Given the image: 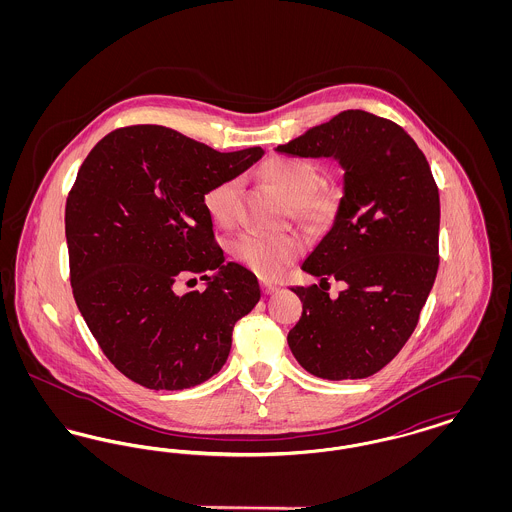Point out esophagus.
<instances>
[{
	"mask_svg": "<svg viewBox=\"0 0 512 512\" xmlns=\"http://www.w3.org/2000/svg\"><path fill=\"white\" fill-rule=\"evenodd\" d=\"M261 290L265 295H270V293L278 292V286L274 284V282H268V280H261Z\"/></svg>",
	"mask_w": 512,
	"mask_h": 512,
	"instance_id": "esophagus-1",
	"label": "esophagus"
}]
</instances>
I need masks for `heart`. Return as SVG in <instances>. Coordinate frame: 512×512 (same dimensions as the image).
Masks as SVG:
<instances>
[{"mask_svg": "<svg viewBox=\"0 0 512 512\" xmlns=\"http://www.w3.org/2000/svg\"><path fill=\"white\" fill-rule=\"evenodd\" d=\"M261 176L290 203L293 217L313 226H326L338 209V194L318 188L317 167L305 159L272 157L261 167ZM240 190L238 178H226L203 195V207L220 228H228L236 219V199ZM303 251L299 234H263L244 232L230 244L234 261L251 272L274 278L293 263Z\"/></svg>", "mask_w": 512, "mask_h": 512, "instance_id": "1", "label": "heart"}]
</instances>
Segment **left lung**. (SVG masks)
Masks as SVG:
<instances>
[{
    "label": "left lung",
    "mask_w": 512,
    "mask_h": 512,
    "mask_svg": "<svg viewBox=\"0 0 512 512\" xmlns=\"http://www.w3.org/2000/svg\"><path fill=\"white\" fill-rule=\"evenodd\" d=\"M278 153L332 157L343 169L332 226L301 263L320 282L293 293L303 315L293 357L324 380H357L401 351L438 274L439 194L424 153L395 122L361 109L309 128ZM334 277L346 290L323 292Z\"/></svg>",
    "instance_id": "1"
}]
</instances>
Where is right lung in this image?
Wrapping results in <instances>:
<instances>
[{"mask_svg": "<svg viewBox=\"0 0 512 512\" xmlns=\"http://www.w3.org/2000/svg\"><path fill=\"white\" fill-rule=\"evenodd\" d=\"M263 153H220L140 124L107 134L82 163L65 209L74 301L132 382L188 390L226 363L232 328L261 288L251 270L224 261L203 195ZM178 273H199L206 292L176 296Z\"/></svg>", "mask_w": 512, "mask_h": 512, "instance_id": "1", "label": "right lung"}]
</instances>
